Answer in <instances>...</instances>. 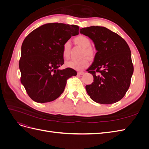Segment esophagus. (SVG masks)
Returning <instances> with one entry per match:
<instances>
[{"label": "esophagus", "instance_id": "obj_1", "mask_svg": "<svg viewBox=\"0 0 149 149\" xmlns=\"http://www.w3.org/2000/svg\"><path fill=\"white\" fill-rule=\"evenodd\" d=\"M84 73V71H79V72H78V74H79V75H83Z\"/></svg>", "mask_w": 149, "mask_h": 149}]
</instances>
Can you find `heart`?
Here are the masks:
<instances>
[{
    "label": "heart",
    "mask_w": 149,
    "mask_h": 149,
    "mask_svg": "<svg viewBox=\"0 0 149 149\" xmlns=\"http://www.w3.org/2000/svg\"><path fill=\"white\" fill-rule=\"evenodd\" d=\"M74 42L78 45L84 48V55L91 56L93 55V49L91 47V41L86 36L79 35L74 38ZM71 49V43L68 40L63 45L62 55L64 58H68ZM89 65V61L87 58H83L81 60H70L66 63V66L75 70H82L86 68Z\"/></svg>",
    "instance_id": "1"
}]
</instances>
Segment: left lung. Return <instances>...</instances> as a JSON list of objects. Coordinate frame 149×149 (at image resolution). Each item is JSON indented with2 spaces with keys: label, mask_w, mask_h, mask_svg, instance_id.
I'll use <instances>...</instances> for the list:
<instances>
[{
  "label": "left lung",
  "mask_w": 149,
  "mask_h": 149,
  "mask_svg": "<svg viewBox=\"0 0 149 149\" xmlns=\"http://www.w3.org/2000/svg\"><path fill=\"white\" fill-rule=\"evenodd\" d=\"M91 38L97 50L94 61L87 70L93 74L91 84L86 89L92 100L102 104L120 101L127 91L134 72L129 47L121 37L104 26L80 29Z\"/></svg>",
  "instance_id": "left-lung-1"
}]
</instances>
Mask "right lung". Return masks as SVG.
I'll return each mask as SVG.
<instances>
[{
  "instance_id": "1",
  "label": "right lung",
  "mask_w": 149,
  "mask_h": 149,
  "mask_svg": "<svg viewBox=\"0 0 149 149\" xmlns=\"http://www.w3.org/2000/svg\"><path fill=\"white\" fill-rule=\"evenodd\" d=\"M79 34L75 25L49 23L31 31L21 48L19 68L22 84L31 100L40 103L55 100L64 91L67 79L77 72L64 64L63 45Z\"/></svg>"
}]
</instances>
